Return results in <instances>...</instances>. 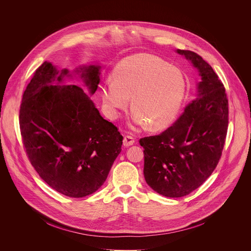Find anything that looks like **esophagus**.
I'll use <instances>...</instances> for the list:
<instances>
[{
    "label": "esophagus",
    "instance_id": "esophagus-1",
    "mask_svg": "<svg viewBox=\"0 0 251 251\" xmlns=\"http://www.w3.org/2000/svg\"><path fill=\"white\" fill-rule=\"evenodd\" d=\"M123 143H124V146H125V147H129V146H131V145H133V144H134V138H133L132 136L126 135V136H125V137H124V141H123Z\"/></svg>",
    "mask_w": 251,
    "mask_h": 251
}]
</instances>
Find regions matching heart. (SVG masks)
Segmentation results:
<instances>
[{
  "instance_id": "heart-1",
  "label": "heart",
  "mask_w": 251,
  "mask_h": 251,
  "mask_svg": "<svg viewBox=\"0 0 251 251\" xmlns=\"http://www.w3.org/2000/svg\"><path fill=\"white\" fill-rule=\"evenodd\" d=\"M187 89V82L179 68L161 58L139 53L121 60L113 71V79L101 87L103 107L116 119L129 104L132 122L142 127L161 129L172 125L179 116Z\"/></svg>"
}]
</instances>
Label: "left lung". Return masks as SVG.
<instances>
[{
	"label": "left lung",
	"instance_id": "left-lung-1",
	"mask_svg": "<svg viewBox=\"0 0 251 251\" xmlns=\"http://www.w3.org/2000/svg\"><path fill=\"white\" fill-rule=\"evenodd\" d=\"M197 69L196 98L177 122L158 135L141 138L144 177L157 193L182 197L205 182L220 159L228 128L225 88L198 54L177 49Z\"/></svg>",
	"mask_w": 251,
	"mask_h": 251
}]
</instances>
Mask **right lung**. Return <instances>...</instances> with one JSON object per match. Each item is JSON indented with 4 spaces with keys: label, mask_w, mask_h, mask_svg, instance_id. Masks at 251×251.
I'll return each mask as SVG.
<instances>
[{
    "label": "right lung",
    "mask_w": 251,
    "mask_h": 251,
    "mask_svg": "<svg viewBox=\"0 0 251 251\" xmlns=\"http://www.w3.org/2000/svg\"><path fill=\"white\" fill-rule=\"evenodd\" d=\"M100 71L95 65L75 71L91 95L98 89ZM65 77L72 74L59 72L49 62L36 70L23 94L19 125L39 177L56 191L81 198L96 192L107 179L122 151L123 136L82 88L61 85Z\"/></svg>",
    "instance_id": "1"
}]
</instances>
